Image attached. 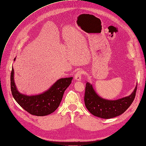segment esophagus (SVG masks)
Instances as JSON below:
<instances>
[{"instance_id": "1", "label": "esophagus", "mask_w": 146, "mask_h": 146, "mask_svg": "<svg viewBox=\"0 0 146 146\" xmlns=\"http://www.w3.org/2000/svg\"><path fill=\"white\" fill-rule=\"evenodd\" d=\"M82 74H83V72L82 70H78V72H77V73L75 74V76H74L75 80L77 81H81V76Z\"/></svg>"}]
</instances>
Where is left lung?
<instances>
[{
    "instance_id": "left-lung-1",
    "label": "left lung",
    "mask_w": 146,
    "mask_h": 146,
    "mask_svg": "<svg viewBox=\"0 0 146 146\" xmlns=\"http://www.w3.org/2000/svg\"><path fill=\"white\" fill-rule=\"evenodd\" d=\"M137 85L132 93L124 98L110 100L97 94L92 84L86 82L84 101L88 110L92 115L102 119H111L123 113L132 103L136 94Z\"/></svg>"
}]
</instances>
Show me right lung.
<instances>
[{"label":"right lung","instance_id":"add662e5","mask_svg":"<svg viewBox=\"0 0 146 146\" xmlns=\"http://www.w3.org/2000/svg\"><path fill=\"white\" fill-rule=\"evenodd\" d=\"M16 57L14 58L15 61ZM73 77L58 80L47 90L42 93L27 95L19 92L14 81L13 67L11 73V90L18 104L29 113L43 116L54 112L59 107L65 90L72 82Z\"/></svg>","mask_w":146,"mask_h":146}]
</instances>
